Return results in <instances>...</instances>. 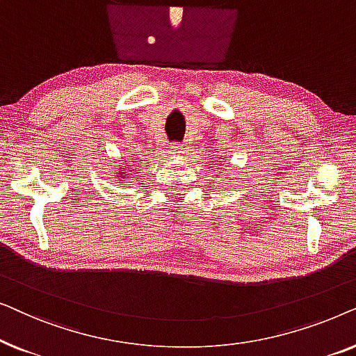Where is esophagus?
<instances>
[{
  "instance_id": "obj_1",
  "label": "esophagus",
  "mask_w": 356,
  "mask_h": 356,
  "mask_svg": "<svg viewBox=\"0 0 356 356\" xmlns=\"http://www.w3.org/2000/svg\"><path fill=\"white\" fill-rule=\"evenodd\" d=\"M168 149H170V152H172L173 155H179V154H183V144L175 143V144L170 145Z\"/></svg>"
}]
</instances>
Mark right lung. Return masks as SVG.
I'll use <instances>...</instances> for the list:
<instances>
[{
    "instance_id": "1",
    "label": "right lung",
    "mask_w": 356,
    "mask_h": 356,
    "mask_svg": "<svg viewBox=\"0 0 356 356\" xmlns=\"http://www.w3.org/2000/svg\"><path fill=\"white\" fill-rule=\"evenodd\" d=\"M126 175H128V173H126V172H124V170H121V172H120L118 175H116V177H118V178H124V177H126Z\"/></svg>"
}]
</instances>
